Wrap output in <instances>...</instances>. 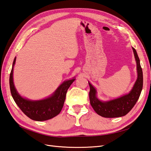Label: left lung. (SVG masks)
Listing matches in <instances>:
<instances>
[{"mask_svg":"<svg viewBox=\"0 0 151 151\" xmlns=\"http://www.w3.org/2000/svg\"><path fill=\"white\" fill-rule=\"evenodd\" d=\"M137 62V79L129 93L108 101H102L97 96V90L91 84L88 82L90 86L89 97L90 104L94 111L98 115L105 118L120 117L129 112L138 100L143 88V72L139 59L136 50L132 47Z\"/></svg>","mask_w":151,"mask_h":151,"instance_id":"obj_1","label":"left lung"}]
</instances>
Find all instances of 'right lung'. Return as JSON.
Segmentation results:
<instances>
[{"instance_id":"obj_1","label":"right lung","mask_w":151,"mask_h":151,"mask_svg":"<svg viewBox=\"0 0 151 151\" xmlns=\"http://www.w3.org/2000/svg\"><path fill=\"white\" fill-rule=\"evenodd\" d=\"M16 58L14 59L10 73L9 86L12 95L17 106L25 115L33 120H47L57 116L63 107L67 90L75 81V78L64 81L49 97L38 101L29 100L22 97L14 85L13 67Z\"/></svg>"}]
</instances>
